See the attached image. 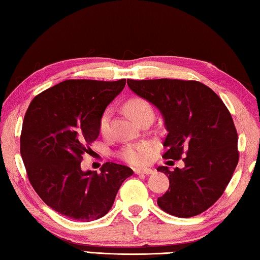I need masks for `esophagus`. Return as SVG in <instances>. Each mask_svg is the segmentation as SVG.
<instances>
[{
  "label": "esophagus",
  "mask_w": 260,
  "mask_h": 260,
  "mask_svg": "<svg viewBox=\"0 0 260 260\" xmlns=\"http://www.w3.org/2000/svg\"><path fill=\"white\" fill-rule=\"evenodd\" d=\"M152 172L151 169H148V167H138V169H134L135 174H150Z\"/></svg>",
  "instance_id": "obj_1"
}]
</instances>
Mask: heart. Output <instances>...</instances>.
<instances>
[{"mask_svg":"<svg viewBox=\"0 0 260 260\" xmlns=\"http://www.w3.org/2000/svg\"><path fill=\"white\" fill-rule=\"evenodd\" d=\"M125 109L127 113L138 122L140 121L141 118L146 116L147 113L153 112L150 103L142 98L129 99L125 104ZM110 118H111V111H110L109 109L105 110V111H103V113L101 114L99 121V129L100 133L102 135H107L109 133ZM151 151L152 144L150 142L143 141V142L126 144V146L122 147L120 149V151L118 152V156H119L122 160L129 162L132 165H142L144 162H147Z\"/></svg>","mask_w":260,"mask_h":260,"instance_id":"1","label":"heart"}]
</instances>
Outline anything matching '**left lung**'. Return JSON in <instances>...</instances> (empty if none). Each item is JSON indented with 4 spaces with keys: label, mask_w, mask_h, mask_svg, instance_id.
I'll list each match as a JSON object with an SVG mask.
<instances>
[{
    "label": "left lung",
    "mask_w": 260,
    "mask_h": 260,
    "mask_svg": "<svg viewBox=\"0 0 260 260\" xmlns=\"http://www.w3.org/2000/svg\"><path fill=\"white\" fill-rule=\"evenodd\" d=\"M127 83L164 117L167 135L162 157L184 162L182 170L157 167L170 180L169 190L158 197V206L179 218L204 212L225 191L239 162L237 132L231 112L200 81L128 79Z\"/></svg>",
    "instance_id": "8db88e82"
}]
</instances>
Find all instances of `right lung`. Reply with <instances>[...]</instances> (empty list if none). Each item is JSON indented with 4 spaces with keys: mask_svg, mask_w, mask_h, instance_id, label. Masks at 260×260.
I'll list each match as a JSON object with an SVG mask.
<instances>
[{
    "mask_svg": "<svg viewBox=\"0 0 260 260\" xmlns=\"http://www.w3.org/2000/svg\"><path fill=\"white\" fill-rule=\"evenodd\" d=\"M118 81L65 80L35 96L25 113L20 153L30 184L45 203L79 221L102 218L112 208L129 167L104 162L101 173L81 170L82 156L99 138V121L124 89Z\"/></svg>",
    "mask_w": 260,
    "mask_h": 260,
    "instance_id": "add662e5",
    "label": "right lung"
}]
</instances>
